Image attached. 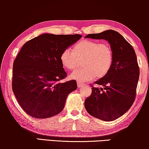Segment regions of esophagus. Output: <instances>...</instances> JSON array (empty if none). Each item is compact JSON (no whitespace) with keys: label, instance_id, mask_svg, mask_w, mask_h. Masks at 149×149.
<instances>
[{"label":"esophagus","instance_id":"esophagus-1","mask_svg":"<svg viewBox=\"0 0 149 149\" xmlns=\"http://www.w3.org/2000/svg\"><path fill=\"white\" fill-rule=\"evenodd\" d=\"M83 83L79 82V81H77V87H78V88H81L83 86Z\"/></svg>","mask_w":149,"mask_h":149}]
</instances>
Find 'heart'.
Returning <instances> with one entry per match:
<instances>
[{
    "mask_svg": "<svg viewBox=\"0 0 149 149\" xmlns=\"http://www.w3.org/2000/svg\"><path fill=\"white\" fill-rule=\"evenodd\" d=\"M81 60L84 67L71 73V79L87 82L95 77L102 78L109 72L113 64V50L107 42L83 40L73 47V51L66 49L60 56L61 63L67 70L76 68Z\"/></svg>",
    "mask_w": 149,
    "mask_h": 149,
    "instance_id": "heart-1",
    "label": "heart"
}]
</instances>
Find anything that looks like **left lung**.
I'll use <instances>...</instances> for the list:
<instances>
[{"label": "left lung", "mask_w": 149, "mask_h": 149, "mask_svg": "<svg viewBox=\"0 0 149 149\" xmlns=\"http://www.w3.org/2000/svg\"><path fill=\"white\" fill-rule=\"evenodd\" d=\"M85 38L107 40L113 53V64L109 72L95 81L92 93L85 101L89 115L105 121L123 115L135 100L140 71L132 46L121 34L113 30L89 34Z\"/></svg>", "instance_id": "8db88e82"}]
</instances>
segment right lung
I'll return each mask as SVG.
<instances>
[{"label":"right lung","mask_w":149,"mask_h":149,"mask_svg":"<svg viewBox=\"0 0 149 149\" xmlns=\"http://www.w3.org/2000/svg\"><path fill=\"white\" fill-rule=\"evenodd\" d=\"M81 37L45 33L28 40L19 51L13 62L12 88L18 103L31 117L58 115L69 93L77 89L76 81L60 83L67 74L60 56Z\"/></svg>","instance_id":"right-lung-1"}]
</instances>
